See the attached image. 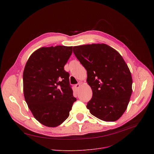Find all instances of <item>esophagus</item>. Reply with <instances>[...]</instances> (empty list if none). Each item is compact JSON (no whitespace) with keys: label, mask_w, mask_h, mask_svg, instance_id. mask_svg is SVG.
<instances>
[{"label":"esophagus","mask_w":154,"mask_h":154,"mask_svg":"<svg viewBox=\"0 0 154 154\" xmlns=\"http://www.w3.org/2000/svg\"><path fill=\"white\" fill-rule=\"evenodd\" d=\"M80 87V84L79 83V84H77L75 85V88H76V89H78V88Z\"/></svg>","instance_id":"1"}]
</instances>
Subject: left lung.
<instances>
[{"mask_svg":"<svg viewBox=\"0 0 154 154\" xmlns=\"http://www.w3.org/2000/svg\"><path fill=\"white\" fill-rule=\"evenodd\" d=\"M73 52L86 69L92 91L87 108L102 120L116 121L127 109L132 92L131 73L122 57L105 44L75 46Z\"/></svg>","mask_w":154,"mask_h":154,"instance_id":"obj_1","label":"left lung"}]
</instances>
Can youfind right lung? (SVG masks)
I'll return each mask as SVG.
<instances>
[{
  "label": "right lung",
  "instance_id": "1",
  "mask_svg": "<svg viewBox=\"0 0 154 154\" xmlns=\"http://www.w3.org/2000/svg\"><path fill=\"white\" fill-rule=\"evenodd\" d=\"M73 47H41L32 54L23 73V95L35 119L55 127L66 120L76 98L64 70Z\"/></svg>",
  "mask_w": 154,
  "mask_h": 154
}]
</instances>
